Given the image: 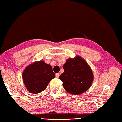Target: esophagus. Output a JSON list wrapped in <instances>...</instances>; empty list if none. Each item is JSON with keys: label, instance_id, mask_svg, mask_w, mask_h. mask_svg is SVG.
<instances>
[{"label": "esophagus", "instance_id": "obj_1", "mask_svg": "<svg viewBox=\"0 0 122 122\" xmlns=\"http://www.w3.org/2000/svg\"><path fill=\"white\" fill-rule=\"evenodd\" d=\"M59 76H60L59 73H56V77L57 78H59Z\"/></svg>", "mask_w": 122, "mask_h": 122}]
</instances>
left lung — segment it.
I'll return each mask as SVG.
<instances>
[{
	"mask_svg": "<svg viewBox=\"0 0 122 122\" xmlns=\"http://www.w3.org/2000/svg\"><path fill=\"white\" fill-rule=\"evenodd\" d=\"M64 72L59 79L63 87L73 95H80L86 92L93 83L94 75L92 69L85 60L79 56L68 58L63 65Z\"/></svg>",
	"mask_w": 122,
	"mask_h": 122,
	"instance_id": "1",
	"label": "left lung"
}]
</instances>
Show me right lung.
Here are the masks:
<instances>
[{
  "instance_id": "right-lung-1",
  "label": "right lung",
  "mask_w": 122,
  "mask_h": 122,
  "mask_svg": "<svg viewBox=\"0 0 122 122\" xmlns=\"http://www.w3.org/2000/svg\"><path fill=\"white\" fill-rule=\"evenodd\" d=\"M52 67L43 60L35 61L25 68L22 74L23 82L29 93L38 94L45 90L48 83L55 78Z\"/></svg>"
}]
</instances>
